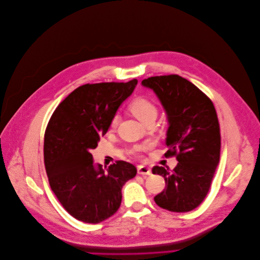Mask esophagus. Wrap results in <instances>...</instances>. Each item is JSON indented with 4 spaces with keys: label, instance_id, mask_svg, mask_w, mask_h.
Instances as JSON below:
<instances>
[{
    "label": "esophagus",
    "instance_id": "34e87169",
    "mask_svg": "<svg viewBox=\"0 0 260 260\" xmlns=\"http://www.w3.org/2000/svg\"><path fill=\"white\" fill-rule=\"evenodd\" d=\"M138 174L142 175V176H150L151 175V169L147 166L144 165H140L138 167Z\"/></svg>",
    "mask_w": 260,
    "mask_h": 260
}]
</instances>
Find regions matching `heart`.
I'll list each match as a JSON object with an SVG mask.
<instances>
[{"label": "heart", "instance_id": "obj_1", "mask_svg": "<svg viewBox=\"0 0 260 260\" xmlns=\"http://www.w3.org/2000/svg\"><path fill=\"white\" fill-rule=\"evenodd\" d=\"M129 110L131 111V113L137 117L139 120H141L143 123H145L147 120H149L151 118H155L157 114V109L155 105L149 101L147 98L144 97H139L135 98V100L130 104ZM117 123V117L113 118L112 122H111V126L115 127ZM143 147H138L133 150L134 154H139L140 151H142Z\"/></svg>", "mask_w": 260, "mask_h": 260}]
</instances>
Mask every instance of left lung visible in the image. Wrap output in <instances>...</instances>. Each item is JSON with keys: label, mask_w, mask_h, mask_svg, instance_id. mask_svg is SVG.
Here are the masks:
<instances>
[{"label": "left lung", "mask_w": 260, "mask_h": 260, "mask_svg": "<svg viewBox=\"0 0 260 260\" xmlns=\"http://www.w3.org/2000/svg\"><path fill=\"white\" fill-rule=\"evenodd\" d=\"M154 92L168 120L166 156L177 155L174 170L154 166L165 189L155 203L176 213L192 211L206 197L220 159V128L215 107L197 86L179 75L155 76L142 81Z\"/></svg>", "instance_id": "1"}]
</instances>
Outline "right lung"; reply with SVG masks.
Segmentation results:
<instances>
[{"label":"right lung","instance_id":"add662e5","mask_svg":"<svg viewBox=\"0 0 260 260\" xmlns=\"http://www.w3.org/2000/svg\"><path fill=\"white\" fill-rule=\"evenodd\" d=\"M137 84L133 79L81 85L49 119L44 137L49 185L66 211L85 223H100L114 215L122 186L137 175L135 166L125 160L104 169L91 153Z\"/></svg>","mask_w":260,"mask_h":260}]
</instances>
